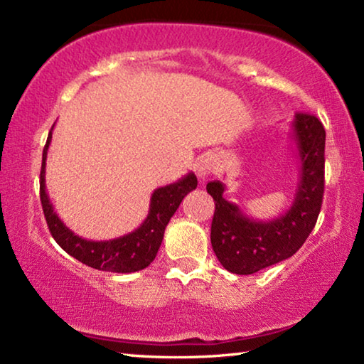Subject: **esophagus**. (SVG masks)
I'll return each instance as SVG.
<instances>
[{"label":"esophagus","instance_id":"1","mask_svg":"<svg viewBox=\"0 0 364 364\" xmlns=\"http://www.w3.org/2000/svg\"><path fill=\"white\" fill-rule=\"evenodd\" d=\"M217 170H218V162L217 159H215V156H204L200 159V162L197 164V176H199L202 181L207 180V178L213 175Z\"/></svg>","mask_w":364,"mask_h":364}]
</instances>
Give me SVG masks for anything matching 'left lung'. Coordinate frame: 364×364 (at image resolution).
I'll return each instance as SVG.
<instances>
[{
    "instance_id": "left-lung-1",
    "label": "left lung",
    "mask_w": 364,
    "mask_h": 364,
    "mask_svg": "<svg viewBox=\"0 0 364 364\" xmlns=\"http://www.w3.org/2000/svg\"><path fill=\"white\" fill-rule=\"evenodd\" d=\"M291 138L297 146L300 178L292 207L281 217L258 221L223 197L225 184L207 183L215 200L210 241L223 268L254 274L292 257L316 225L324 193L326 132L315 115L295 114Z\"/></svg>"
}]
</instances>
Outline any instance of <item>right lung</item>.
<instances>
[{
    "mask_svg": "<svg viewBox=\"0 0 364 364\" xmlns=\"http://www.w3.org/2000/svg\"><path fill=\"white\" fill-rule=\"evenodd\" d=\"M54 127V125H53ZM53 128L48 134L45 149H43V162L40 173V199L45 213L46 223L51 231L54 241L63 247L67 254L77 258L78 262L88 264L91 268L110 271V273H134L144 269L154 262L160 244H162L165 228L170 218L173 217L176 208L180 207L184 196L197 188V178L191 171L176 183L157 188L151 196L149 213L146 220L136 230L125 234V236L109 239V241H88L77 236L69 230L49 200L45 184L46 157L48 147L51 144Z\"/></svg>",
    "mask_w": 364,
    "mask_h": 364,
    "instance_id": "1",
    "label": "right lung"
}]
</instances>
